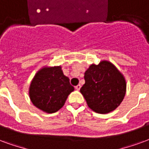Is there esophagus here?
Wrapping results in <instances>:
<instances>
[{"mask_svg":"<svg viewBox=\"0 0 149 149\" xmlns=\"http://www.w3.org/2000/svg\"><path fill=\"white\" fill-rule=\"evenodd\" d=\"M80 88H81V86H80V84H78V85H77L76 87H75V88L77 89V90H80Z\"/></svg>","mask_w":149,"mask_h":149,"instance_id":"34e87169","label":"esophagus"}]
</instances>
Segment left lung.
Instances as JSON below:
<instances>
[{
  "mask_svg": "<svg viewBox=\"0 0 149 149\" xmlns=\"http://www.w3.org/2000/svg\"><path fill=\"white\" fill-rule=\"evenodd\" d=\"M84 80L80 93L88 106L96 113L107 114L114 111L125 97V77L109 61L91 65L84 72Z\"/></svg>",
  "mask_w": 149,
  "mask_h": 149,
  "instance_id": "left-lung-1",
  "label": "left lung"
}]
</instances>
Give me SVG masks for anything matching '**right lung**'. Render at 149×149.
I'll return each mask as SVG.
<instances>
[{
  "instance_id": "add662e5",
  "label": "right lung",
  "mask_w": 149,
  "mask_h": 149,
  "mask_svg": "<svg viewBox=\"0 0 149 149\" xmlns=\"http://www.w3.org/2000/svg\"><path fill=\"white\" fill-rule=\"evenodd\" d=\"M74 91L69 77L61 66L42 67L31 80L30 100L34 106L46 113H55L65 104L69 95Z\"/></svg>"
}]
</instances>
